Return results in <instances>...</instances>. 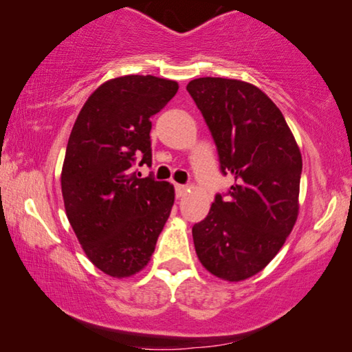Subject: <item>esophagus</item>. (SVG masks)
<instances>
[{
	"instance_id": "esophagus-1",
	"label": "esophagus",
	"mask_w": 352,
	"mask_h": 352,
	"mask_svg": "<svg viewBox=\"0 0 352 352\" xmlns=\"http://www.w3.org/2000/svg\"><path fill=\"white\" fill-rule=\"evenodd\" d=\"M175 190H176V197H177V199H179V197L186 195L187 187L184 184H175Z\"/></svg>"
}]
</instances>
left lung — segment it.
Masks as SVG:
<instances>
[{"mask_svg": "<svg viewBox=\"0 0 352 352\" xmlns=\"http://www.w3.org/2000/svg\"><path fill=\"white\" fill-rule=\"evenodd\" d=\"M187 91L208 124L228 194L192 228L206 271L240 282L263 271L296 223L302 160L283 115L256 86L240 80H192Z\"/></svg>", "mask_w": 352, "mask_h": 352, "instance_id": "left-lung-1", "label": "left lung"}]
</instances>
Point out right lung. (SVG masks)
Returning a JSON list of instances; mask_svg holds the SVG:
<instances>
[{
    "instance_id": "obj_1",
    "label": "right lung",
    "mask_w": 352,
    "mask_h": 352,
    "mask_svg": "<svg viewBox=\"0 0 352 352\" xmlns=\"http://www.w3.org/2000/svg\"><path fill=\"white\" fill-rule=\"evenodd\" d=\"M176 81L126 75L105 81L72 128L62 166L65 213L86 256L110 277L134 276L151 261L175 204V187L139 177L152 165L151 117L177 93Z\"/></svg>"
}]
</instances>
